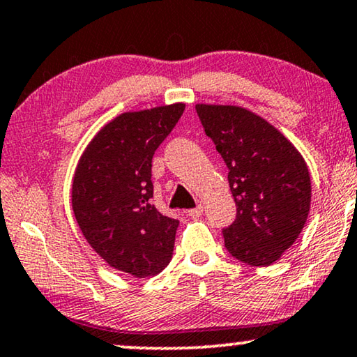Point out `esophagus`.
Returning <instances> with one entry per match:
<instances>
[{
    "label": "esophagus",
    "instance_id": "34e87169",
    "mask_svg": "<svg viewBox=\"0 0 357 357\" xmlns=\"http://www.w3.org/2000/svg\"><path fill=\"white\" fill-rule=\"evenodd\" d=\"M201 214H203V206H201V204H198V206H196V208L188 211V215L193 217V219H196V217H199Z\"/></svg>",
    "mask_w": 357,
    "mask_h": 357
}]
</instances>
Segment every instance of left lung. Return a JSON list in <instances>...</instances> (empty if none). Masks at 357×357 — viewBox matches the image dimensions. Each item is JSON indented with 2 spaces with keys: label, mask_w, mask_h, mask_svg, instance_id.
Segmentation results:
<instances>
[{
  "label": "left lung",
  "mask_w": 357,
  "mask_h": 357,
  "mask_svg": "<svg viewBox=\"0 0 357 357\" xmlns=\"http://www.w3.org/2000/svg\"><path fill=\"white\" fill-rule=\"evenodd\" d=\"M196 112L229 167L236 219L222 230L225 248L250 266H271L296 241L307 220L306 162L282 132L245 107L196 105Z\"/></svg>",
  "instance_id": "left-lung-1"
}]
</instances>
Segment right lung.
<instances>
[{"label":"right lung","instance_id":"1","mask_svg":"<svg viewBox=\"0 0 357 357\" xmlns=\"http://www.w3.org/2000/svg\"><path fill=\"white\" fill-rule=\"evenodd\" d=\"M183 102L123 112L86 144L72 180V209L89 245L117 271L144 278L172 259L178 220L151 204V161Z\"/></svg>","mask_w":357,"mask_h":357}]
</instances>
